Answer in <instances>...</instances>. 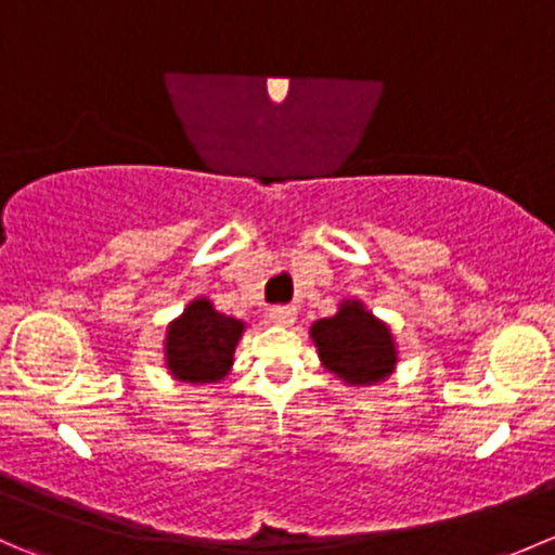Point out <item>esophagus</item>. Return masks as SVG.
Instances as JSON below:
<instances>
[{
  "label": "esophagus",
  "mask_w": 555,
  "mask_h": 555,
  "mask_svg": "<svg viewBox=\"0 0 555 555\" xmlns=\"http://www.w3.org/2000/svg\"><path fill=\"white\" fill-rule=\"evenodd\" d=\"M295 317H298V311L293 306H276V309H271V322L279 324V327H289L295 322Z\"/></svg>",
  "instance_id": "esophagus-1"
}]
</instances>
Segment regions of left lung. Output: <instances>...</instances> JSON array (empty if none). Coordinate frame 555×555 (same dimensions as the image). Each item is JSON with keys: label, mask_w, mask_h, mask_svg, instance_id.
I'll return each mask as SVG.
<instances>
[{"label": "left lung", "mask_w": 555, "mask_h": 555, "mask_svg": "<svg viewBox=\"0 0 555 555\" xmlns=\"http://www.w3.org/2000/svg\"><path fill=\"white\" fill-rule=\"evenodd\" d=\"M309 335L324 371L357 389L386 382L400 360L389 324L357 298L340 300L338 311L317 319Z\"/></svg>", "instance_id": "1"}]
</instances>
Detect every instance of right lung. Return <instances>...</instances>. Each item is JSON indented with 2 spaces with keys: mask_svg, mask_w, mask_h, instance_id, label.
Instances as JSON below:
<instances>
[{
  "mask_svg": "<svg viewBox=\"0 0 555 555\" xmlns=\"http://www.w3.org/2000/svg\"><path fill=\"white\" fill-rule=\"evenodd\" d=\"M244 330L242 319L225 317L209 298L198 295L166 324V371L173 382L182 384L206 386L225 382Z\"/></svg>",
  "mask_w": 555,
  "mask_h": 555,
  "instance_id": "right-lung-1",
  "label": "right lung"
}]
</instances>
